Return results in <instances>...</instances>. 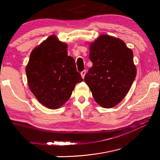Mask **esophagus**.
<instances>
[{
	"mask_svg": "<svg viewBox=\"0 0 160 160\" xmlns=\"http://www.w3.org/2000/svg\"><path fill=\"white\" fill-rule=\"evenodd\" d=\"M81 76H82V78H85V74H86V70H83V71H82L81 72Z\"/></svg>",
	"mask_w": 160,
	"mask_h": 160,
	"instance_id": "34e87169",
	"label": "esophagus"
}]
</instances>
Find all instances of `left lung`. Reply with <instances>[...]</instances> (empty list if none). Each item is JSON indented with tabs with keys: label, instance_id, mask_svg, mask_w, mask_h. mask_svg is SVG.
Here are the masks:
<instances>
[{
	"label": "left lung",
	"instance_id": "1",
	"mask_svg": "<svg viewBox=\"0 0 160 160\" xmlns=\"http://www.w3.org/2000/svg\"><path fill=\"white\" fill-rule=\"evenodd\" d=\"M92 66L85 81L94 99L104 108H112L122 101L136 76L133 53L122 40L101 35L90 44Z\"/></svg>",
	"mask_w": 160,
	"mask_h": 160
}]
</instances>
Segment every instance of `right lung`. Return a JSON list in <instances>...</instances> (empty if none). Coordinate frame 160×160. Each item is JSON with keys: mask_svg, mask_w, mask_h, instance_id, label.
<instances>
[{"mask_svg": "<svg viewBox=\"0 0 160 160\" xmlns=\"http://www.w3.org/2000/svg\"><path fill=\"white\" fill-rule=\"evenodd\" d=\"M67 45L50 36L32 50L26 67L29 87L38 101L51 109L68 100L77 83L83 81Z\"/></svg>", "mask_w": 160, "mask_h": 160, "instance_id": "obj_1", "label": "right lung"}]
</instances>
